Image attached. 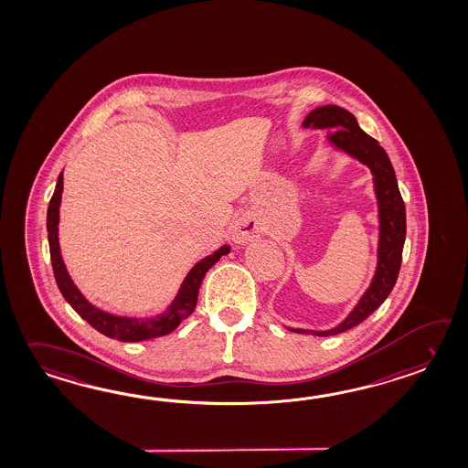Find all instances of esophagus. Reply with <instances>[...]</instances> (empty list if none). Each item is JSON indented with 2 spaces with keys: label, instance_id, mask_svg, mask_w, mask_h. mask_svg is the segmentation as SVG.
Wrapping results in <instances>:
<instances>
[{
  "label": "esophagus",
  "instance_id": "esophagus-1",
  "mask_svg": "<svg viewBox=\"0 0 468 468\" xmlns=\"http://www.w3.org/2000/svg\"><path fill=\"white\" fill-rule=\"evenodd\" d=\"M260 233H261L260 221L255 217H251V215L241 217L231 227V239L235 243H247V241H251V239H259Z\"/></svg>",
  "mask_w": 468,
  "mask_h": 468
}]
</instances>
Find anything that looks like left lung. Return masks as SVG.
<instances>
[{"mask_svg":"<svg viewBox=\"0 0 468 468\" xmlns=\"http://www.w3.org/2000/svg\"><path fill=\"white\" fill-rule=\"evenodd\" d=\"M302 125L312 129H327V141L331 145L369 167L373 173L374 193L378 199V265L367 291L364 292L363 297L343 323L337 324L333 329L309 331L289 327L292 333L327 337L349 331L354 325L363 323L364 319L369 317L393 291L403 259L406 209L396 181L395 169L385 149L371 135L364 133L349 111L339 105H323L314 109L311 114H307Z\"/></svg>","mask_w":468,"mask_h":468,"instance_id":"8db88e82","label":"left lung"}]
</instances>
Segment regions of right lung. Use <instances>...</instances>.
Here are the masks:
<instances>
[{
	"label": "right lung",
	"mask_w": 468,
	"mask_h": 468,
	"mask_svg": "<svg viewBox=\"0 0 468 468\" xmlns=\"http://www.w3.org/2000/svg\"><path fill=\"white\" fill-rule=\"evenodd\" d=\"M63 175L60 173L55 193H53L48 211H47V231H48V245H50V259H52L53 275L58 289L62 292L63 299L72 305L83 321L90 324L99 333L104 334L111 339L124 341V343H139L145 339H154L159 335H166L173 333L179 324L195 311L197 302L199 285L205 279L207 271L218 261L223 255H229V245H223L208 257L199 260L197 265L189 271L185 281L181 283L175 301L169 303L166 311L157 314L153 317H122L114 315L109 312L101 311L99 307L92 305L82 295V292L77 289L73 283L67 267L63 263L58 243V219H60V201H62Z\"/></svg>",
	"instance_id": "obj_1"
}]
</instances>
